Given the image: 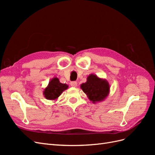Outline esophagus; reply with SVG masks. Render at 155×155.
Segmentation results:
<instances>
[{
	"mask_svg": "<svg viewBox=\"0 0 155 155\" xmlns=\"http://www.w3.org/2000/svg\"><path fill=\"white\" fill-rule=\"evenodd\" d=\"M70 85H71V87H76L77 85H78V83L76 81H72L70 83Z\"/></svg>",
	"mask_w": 155,
	"mask_h": 155,
	"instance_id": "esophagus-1",
	"label": "esophagus"
}]
</instances>
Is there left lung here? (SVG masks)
I'll list each match as a JSON object with an SVG mask.
<instances>
[{"mask_svg":"<svg viewBox=\"0 0 155 155\" xmlns=\"http://www.w3.org/2000/svg\"><path fill=\"white\" fill-rule=\"evenodd\" d=\"M87 97L93 104L104 101L110 92V85L105 79L100 78L94 74L88 76L87 81L80 85Z\"/></svg>","mask_w":155,"mask_h":155,"instance_id":"1","label":"left lung"}]
</instances>
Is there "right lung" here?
<instances>
[{"label":"right lung","instance_id":"1","mask_svg":"<svg viewBox=\"0 0 155 155\" xmlns=\"http://www.w3.org/2000/svg\"><path fill=\"white\" fill-rule=\"evenodd\" d=\"M68 88V85L61 83L58 78H54L50 81L48 86L43 91V95L46 100L55 101L63 92Z\"/></svg>","mask_w":155,"mask_h":155}]
</instances>
